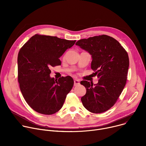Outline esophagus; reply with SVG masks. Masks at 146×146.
I'll return each mask as SVG.
<instances>
[{
	"mask_svg": "<svg viewBox=\"0 0 146 146\" xmlns=\"http://www.w3.org/2000/svg\"><path fill=\"white\" fill-rule=\"evenodd\" d=\"M80 84V81L78 80H74V86H76L77 85H79Z\"/></svg>",
	"mask_w": 146,
	"mask_h": 146,
	"instance_id": "obj_1",
	"label": "esophagus"
}]
</instances>
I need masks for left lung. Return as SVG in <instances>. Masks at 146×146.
I'll list each match as a JSON object with an SVG mask.
<instances>
[{
  "mask_svg": "<svg viewBox=\"0 0 146 146\" xmlns=\"http://www.w3.org/2000/svg\"><path fill=\"white\" fill-rule=\"evenodd\" d=\"M76 45L92 55L91 69L99 78L96 84L81 81L87 90L81 98L82 105L91 113L105 112L115 103L126 84L128 53L117 40L105 35L81 39Z\"/></svg>",
  "mask_w": 146,
  "mask_h": 146,
  "instance_id": "left-lung-1",
  "label": "left lung"
}]
</instances>
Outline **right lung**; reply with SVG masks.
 <instances>
[{"mask_svg": "<svg viewBox=\"0 0 146 146\" xmlns=\"http://www.w3.org/2000/svg\"><path fill=\"white\" fill-rule=\"evenodd\" d=\"M76 40L36 34L20 49L18 55V80L29 106L40 114L51 115L63 106L71 91L70 76L51 78L50 68L60 65L59 59Z\"/></svg>", "mask_w": 146, "mask_h": 146, "instance_id": "right-lung-1", "label": "right lung"}]
</instances>
